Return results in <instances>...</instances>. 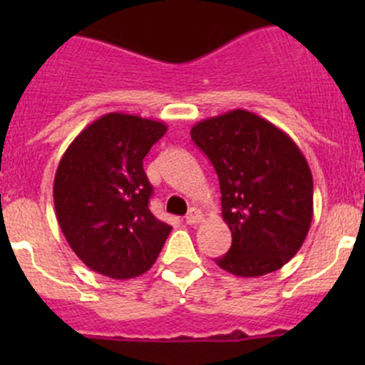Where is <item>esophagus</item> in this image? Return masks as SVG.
I'll return each mask as SVG.
<instances>
[{
    "label": "esophagus",
    "instance_id": "esophagus-1",
    "mask_svg": "<svg viewBox=\"0 0 365 365\" xmlns=\"http://www.w3.org/2000/svg\"><path fill=\"white\" fill-rule=\"evenodd\" d=\"M203 219H205L203 212L197 208H190L189 213L185 215V222L190 224V226H192V224H200Z\"/></svg>",
    "mask_w": 365,
    "mask_h": 365
}]
</instances>
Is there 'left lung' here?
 <instances>
[{
	"label": "left lung",
	"mask_w": 365,
	"mask_h": 365,
	"mask_svg": "<svg viewBox=\"0 0 365 365\" xmlns=\"http://www.w3.org/2000/svg\"><path fill=\"white\" fill-rule=\"evenodd\" d=\"M190 138L215 168L222 219L233 237L215 263L238 277L284 267L312 220V175L295 141L245 109L200 121Z\"/></svg>",
	"instance_id": "obj_1"
}]
</instances>
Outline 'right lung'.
Instances as JSON below:
<instances>
[{
    "label": "right lung",
    "mask_w": 365,
    "mask_h": 365,
    "mask_svg": "<svg viewBox=\"0 0 365 365\" xmlns=\"http://www.w3.org/2000/svg\"><path fill=\"white\" fill-rule=\"evenodd\" d=\"M162 121L108 113L67 148L54 176L58 224L76 256L97 274L132 279L159 257L173 227L150 212L143 159L165 134Z\"/></svg>",
    "instance_id": "1"
}]
</instances>
